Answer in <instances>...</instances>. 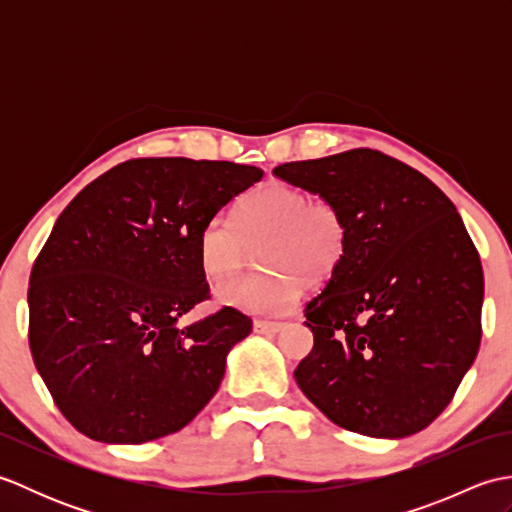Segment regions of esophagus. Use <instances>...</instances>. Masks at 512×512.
Returning a JSON list of instances; mask_svg holds the SVG:
<instances>
[{
  "label": "esophagus",
  "mask_w": 512,
  "mask_h": 512,
  "mask_svg": "<svg viewBox=\"0 0 512 512\" xmlns=\"http://www.w3.org/2000/svg\"><path fill=\"white\" fill-rule=\"evenodd\" d=\"M253 328L259 334H277L281 328H284V323H279V321H255Z\"/></svg>",
  "instance_id": "1"
}]
</instances>
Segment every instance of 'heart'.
<instances>
[{"label": "heart", "mask_w": 512, "mask_h": 512, "mask_svg": "<svg viewBox=\"0 0 512 512\" xmlns=\"http://www.w3.org/2000/svg\"><path fill=\"white\" fill-rule=\"evenodd\" d=\"M347 244L350 226L339 204L275 180L239 200L235 222L224 215L204 222L198 262L206 279L222 281L259 248L266 270L228 281L217 297L242 312L281 317L297 306L303 284L317 288L339 273Z\"/></svg>", "instance_id": "heart-1"}]
</instances>
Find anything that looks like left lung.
<instances>
[{
	"label": "left lung",
	"instance_id": "left-lung-1",
	"mask_svg": "<svg viewBox=\"0 0 512 512\" xmlns=\"http://www.w3.org/2000/svg\"><path fill=\"white\" fill-rule=\"evenodd\" d=\"M277 178L328 195L347 255L306 308L297 385L339 427L418 433L447 409L482 341L484 273L460 213L420 171L376 149L286 162Z\"/></svg>",
	"mask_w": 512,
	"mask_h": 512
}]
</instances>
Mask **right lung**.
Returning <instances> with one entry per match:
<instances>
[{"instance_id":"add662e5","label":"right lung","mask_w":512,"mask_h":512,"mask_svg":"<svg viewBox=\"0 0 512 512\" xmlns=\"http://www.w3.org/2000/svg\"><path fill=\"white\" fill-rule=\"evenodd\" d=\"M264 171L226 160L136 158L90 182L54 222L28 286V343L54 405L99 442L143 444L204 409L253 321L211 299L206 220Z\"/></svg>"}]
</instances>
